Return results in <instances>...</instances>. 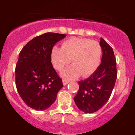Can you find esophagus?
I'll list each match as a JSON object with an SVG mask.
<instances>
[{
  "label": "esophagus",
  "instance_id": "esophagus-1",
  "mask_svg": "<svg viewBox=\"0 0 135 135\" xmlns=\"http://www.w3.org/2000/svg\"><path fill=\"white\" fill-rule=\"evenodd\" d=\"M69 81L67 80H65V79H63V84L64 85H66V84L69 83Z\"/></svg>",
  "mask_w": 135,
  "mask_h": 135
}]
</instances>
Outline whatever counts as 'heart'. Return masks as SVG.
Returning a JSON list of instances; mask_svg holds the SVG:
<instances>
[{
  "instance_id": "obj_1",
  "label": "heart",
  "mask_w": 135,
  "mask_h": 135,
  "mask_svg": "<svg viewBox=\"0 0 135 135\" xmlns=\"http://www.w3.org/2000/svg\"><path fill=\"white\" fill-rule=\"evenodd\" d=\"M102 50L96 41L82 38H72L62 43L61 48L54 47L51 53L52 64L61 71L72 62L73 65L61 72L66 80H73L81 75L85 77L93 74L101 62Z\"/></svg>"
}]
</instances>
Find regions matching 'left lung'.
Wrapping results in <instances>:
<instances>
[{
    "label": "left lung",
    "instance_id": "8db88e82",
    "mask_svg": "<svg viewBox=\"0 0 135 135\" xmlns=\"http://www.w3.org/2000/svg\"><path fill=\"white\" fill-rule=\"evenodd\" d=\"M100 46L103 50L101 63L93 74L79 82V91L74 97L78 108L85 113H95L108 102L117 79L113 48L103 38H100Z\"/></svg>",
    "mask_w": 135,
    "mask_h": 135
}]
</instances>
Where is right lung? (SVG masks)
Masks as SVG:
<instances>
[{
	"instance_id": "right-lung-1",
	"label": "right lung",
	"mask_w": 135,
	"mask_h": 135,
	"mask_svg": "<svg viewBox=\"0 0 135 135\" xmlns=\"http://www.w3.org/2000/svg\"><path fill=\"white\" fill-rule=\"evenodd\" d=\"M64 34L46 32L35 37L23 47L16 66V85L22 100L31 108H50L63 87L62 80L51 63L54 45Z\"/></svg>"
}]
</instances>
